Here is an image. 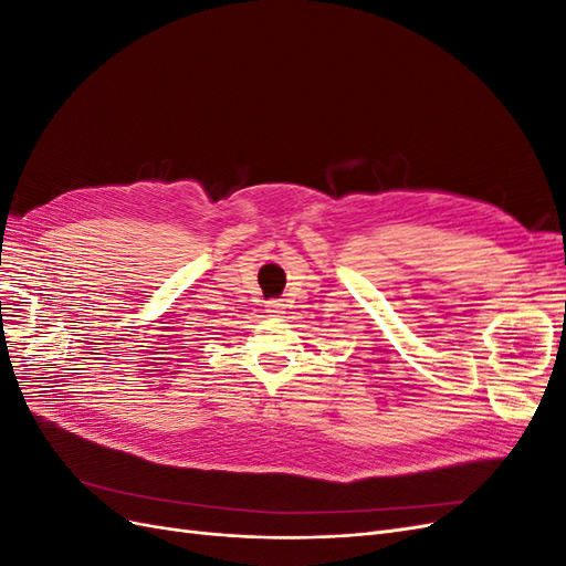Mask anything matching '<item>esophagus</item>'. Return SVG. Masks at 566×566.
<instances>
[{
    "label": "esophagus",
    "mask_w": 566,
    "mask_h": 566,
    "mask_svg": "<svg viewBox=\"0 0 566 566\" xmlns=\"http://www.w3.org/2000/svg\"><path fill=\"white\" fill-rule=\"evenodd\" d=\"M266 314H271V316H281V314H285V304H283V300H269V302H266Z\"/></svg>",
    "instance_id": "1"
}]
</instances>
